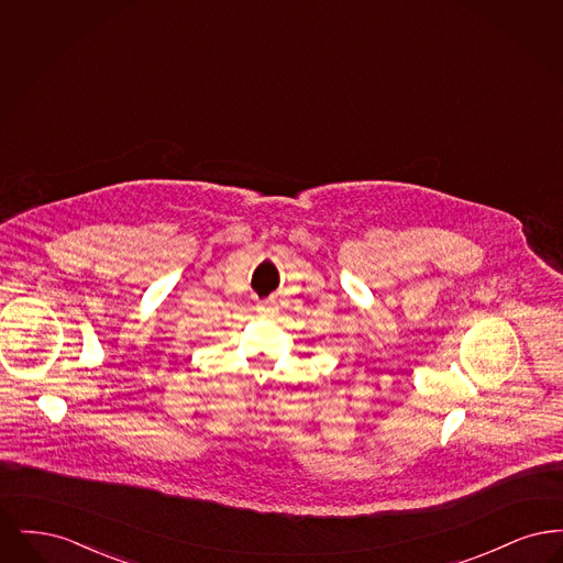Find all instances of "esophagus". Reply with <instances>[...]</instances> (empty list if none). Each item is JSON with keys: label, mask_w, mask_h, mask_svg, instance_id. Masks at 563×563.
<instances>
[{"label": "esophagus", "mask_w": 563, "mask_h": 563, "mask_svg": "<svg viewBox=\"0 0 563 563\" xmlns=\"http://www.w3.org/2000/svg\"><path fill=\"white\" fill-rule=\"evenodd\" d=\"M257 312H260L262 317H274V314H276V303H274V299L260 301V303H257Z\"/></svg>", "instance_id": "esophagus-1"}]
</instances>
